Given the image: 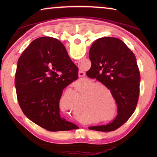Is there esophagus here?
I'll return each instance as SVG.
<instances>
[{
    "label": "esophagus",
    "mask_w": 157,
    "mask_h": 157,
    "mask_svg": "<svg viewBox=\"0 0 157 157\" xmlns=\"http://www.w3.org/2000/svg\"><path fill=\"white\" fill-rule=\"evenodd\" d=\"M78 75H79V78H82V77H84L85 76V73L82 72V71H79Z\"/></svg>",
    "instance_id": "34e87169"
}]
</instances>
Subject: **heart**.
I'll use <instances>...</instances> for the list:
<instances>
[{"label": "heart", "mask_w": 157, "mask_h": 157, "mask_svg": "<svg viewBox=\"0 0 157 157\" xmlns=\"http://www.w3.org/2000/svg\"><path fill=\"white\" fill-rule=\"evenodd\" d=\"M87 88L82 95V100L84 102L79 106L78 111L79 114L90 118H101L100 121H107L113 119V116H109L113 110V115L116 112V105L113 98V92L109 87L104 84L98 83L97 82L91 79H85L81 86V90ZM110 95L109 96V95Z\"/></svg>", "instance_id": "b5f03b06"}]
</instances>
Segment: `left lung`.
Returning a JSON list of instances; mask_svg holds the SVG:
<instances>
[{"instance_id":"1","label":"left lung","mask_w":157,"mask_h":157,"mask_svg":"<svg viewBox=\"0 0 157 157\" xmlns=\"http://www.w3.org/2000/svg\"><path fill=\"white\" fill-rule=\"evenodd\" d=\"M89 59L91 67L86 75L107 85L118 105V115L112 123L89 129L114 131L126 123L136 109L140 81L136 57L121 39L102 37L92 44Z\"/></svg>"}]
</instances>
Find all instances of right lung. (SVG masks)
<instances>
[{"label": "right lung", "mask_w": 157, "mask_h": 157, "mask_svg": "<svg viewBox=\"0 0 157 157\" xmlns=\"http://www.w3.org/2000/svg\"><path fill=\"white\" fill-rule=\"evenodd\" d=\"M78 78V68L61 41L37 38L21 54L15 75L17 100L28 118L50 132L78 128L62 118L59 100L63 89Z\"/></svg>", "instance_id": "right-lung-1"}]
</instances>
